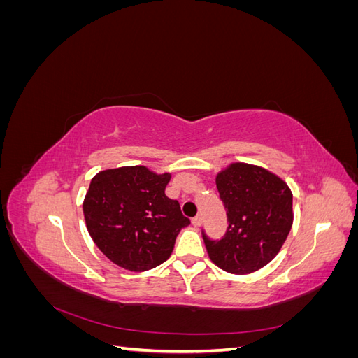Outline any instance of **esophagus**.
<instances>
[{
  "instance_id": "obj_1",
  "label": "esophagus",
  "mask_w": 358,
  "mask_h": 358,
  "mask_svg": "<svg viewBox=\"0 0 358 358\" xmlns=\"http://www.w3.org/2000/svg\"><path fill=\"white\" fill-rule=\"evenodd\" d=\"M200 224H201V216H200V215L194 216V218H192V225H194V227H199Z\"/></svg>"
}]
</instances>
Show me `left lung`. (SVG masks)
Instances as JSON below:
<instances>
[{
    "label": "left lung",
    "instance_id": "8db88e82",
    "mask_svg": "<svg viewBox=\"0 0 358 358\" xmlns=\"http://www.w3.org/2000/svg\"><path fill=\"white\" fill-rule=\"evenodd\" d=\"M216 188L229 227L220 239L201 230L208 254L225 272H255L275 258L287 239L292 225V194L273 173L243 162L221 171Z\"/></svg>",
    "mask_w": 358,
    "mask_h": 358
}]
</instances>
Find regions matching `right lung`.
<instances>
[{"label":"right lung","instance_id":"obj_1","mask_svg":"<svg viewBox=\"0 0 358 358\" xmlns=\"http://www.w3.org/2000/svg\"><path fill=\"white\" fill-rule=\"evenodd\" d=\"M169 173L143 166L94 176L83 201L86 227L100 251L131 272H145L170 257L180 229L191 224L178 200L166 196Z\"/></svg>","mask_w":358,"mask_h":358}]
</instances>
